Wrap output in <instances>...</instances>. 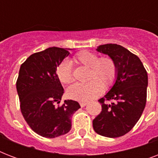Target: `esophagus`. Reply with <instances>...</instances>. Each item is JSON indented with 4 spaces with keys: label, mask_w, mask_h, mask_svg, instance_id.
Masks as SVG:
<instances>
[{
    "label": "esophagus",
    "mask_w": 158,
    "mask_h": 158,
    "mask_svg": "<svg viewBox=\"0 0 158 158\" xmlns=\"http://www.w3.org/2000/svg\"><path fill=\"white\" fill-rule=\"evenodd\" d=\"M87 103H88L87 102H81L79 104H80V106H81V107H84V106H85L87 105Z\"/></svg>",
    "instance_id": "34e87169"
}]
</instances>
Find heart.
Returning <instances> with one entry per match:
<instances>
[{
    "instance_id": "heart-1",
    "label": "heart",
    "mask_w": 158,
    "mask_h": 158,
    "mask_svg": "<svg viewBox=\"0 0 158 158\" xmlns=\"http://www.w3.org/2000/svg\"><path fill=\"white\" fill-rule=\"evenodd\" d=\"M77 64L89 68L86 84H74L67 89V96L73 100L86 102L98 97L103 87L107 89L112 86L117 75V66L112 58L98 57L89 51H83L74 57ZM56 76L64 84L73 82L74 76L70 64L62 61L56 68Z\"/></svg>"
}]
</instances>
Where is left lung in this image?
I'll return each instance as SVG.
<instances>
[{
  "label": "left lung",
  "mask_w": 158,
  "mask_h": 158,
  "mask_svg": "<svg viewBox=\"0 0 158 158\" xmlns=\"http://www.w3.org/2000/svg\"><path fill=\"white\" fill-rule=\"evenodd\" d=\"M117 66L116 80L98 102L102 111L93 120L97 134L108 138L120 137L130 132L139 120L147 101L148 74L140 59L117 44L98 47Z\"/></svg>",
  "instance_id": "obj_1"
}]
</instances>
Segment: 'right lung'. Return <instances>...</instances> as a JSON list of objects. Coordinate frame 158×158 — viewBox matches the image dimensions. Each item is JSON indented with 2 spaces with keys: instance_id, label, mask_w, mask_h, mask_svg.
Here are the masks:
<instances>
[{
  "instance_id": "1",
  "label": "right lung",
  "mask_w": 158,
  "mask_h": 158,
  "mask_svg": "<svg viewBox=\"0 0 158 158\" xmlns=\"http://www.w3.org/2000/svg\"><path fill=\"white\" fill-rule=\"evenodd\" d=\"M67 49L49 48L33 53L21 64L16 81L20 110L29 127L45 138L65 135L71 129V117L80 106L78 102L61 100L64 89L56 76V68Z\"/></svg>"
}]
</instances>
